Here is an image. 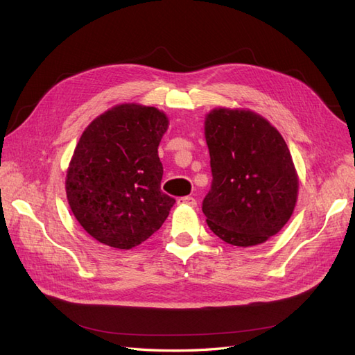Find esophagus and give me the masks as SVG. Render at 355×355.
Listing matches in <instances>:
<instances>
[{"label":"esophagus","instance_id":"obj_1","mask_svg":"<svg viewBox=\"0 0 355 355\" xmlns=\"http://www.w3.org/2000/svg\"><path fill=\"white\" fill-rule=\"evenodd\" d=\"M178 204L195 207V205H196V199H195L193 196H183V198H180V199H178Z\"/></svg>","mask_w":355,"mask_h":355}]
</instances>
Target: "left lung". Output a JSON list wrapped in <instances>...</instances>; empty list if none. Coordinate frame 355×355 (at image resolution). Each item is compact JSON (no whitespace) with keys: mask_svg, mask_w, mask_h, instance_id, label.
Returning <instances> with one entry per match:
<instances>
[{"mask_svg":"<svg viewBox=\"0 0 355 355\" xmlns=\"http://www.w3.org/2000/svg\"><path fill=\"white\" fill-rule=\"evenodd\" d=\"M211 189L202 202L210 230L232 246H257L293 216L298 178L282 135L244 109H213L205 118Z\"/></svg>","mask_w":355,"mask_h":355,"instance_id":"obj_1","label":"left lung"}]
</instances>
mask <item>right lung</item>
Segmentation results:
<instances>
[{"mask_svg": "<svg viewBox=\"0 0 355 355\" xmlns=\"http://www.w3.org/2000/svg\"><path fill=\"white\" fill-rule=\"evenodd\" d=\"M168 116L153 106L124 103L84 130L66 177L67 201L98 243L132 249L166 220L175 199L163 193L159 144Z\"/></svg>", "mask_w": 355, "mask_h": 355, "instance_id": "obj_1", "label": "right lung"}]
</instances>
